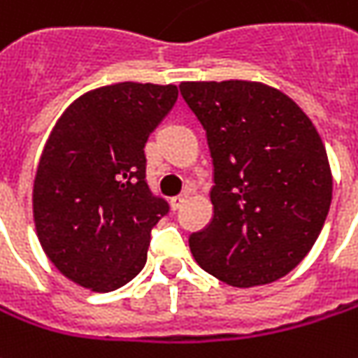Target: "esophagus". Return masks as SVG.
Here are the masks:
<instances>
[{"label":"esophagus","instance_id":"obj_1","mask_svg":"<svg viewBox=\"0 0 358 358\" xmlns=\"http://www.w3.org/2000/svg\"><path fill=\"white\" fill-rule=\"evenodd\" d=\"M186 199H188V194H180V196H174V198L170 199V206H172V210H180V208L186 203Z\"/></svg>","mask_w":358,"mask_h":358}]
</instances>
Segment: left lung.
Here are the masks:
<instances>
[{
  "mask_svg": "<svg viewBox=\"0 0 358 358\" xmlns=\"http://www.w3.org/2000/svg\"><path fill=\"white\" fill-rule=\"evenodd\" d=\"M206 129L213 217L189 235L194 259L225 284L286 276L310 252L331 206L322 137L290 97L259 82H182Z\"/></svg>",
  "mask_w": 358,
  "mask_h": 358,
  "instance_id": "left-lung-1",
  "label": "left lung"
}]
</instances>
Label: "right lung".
<instances>
[{"label":"right lung","instance_id":"right-lung-1","mask_svg":"<svg viewBox=\"0 0 358 358\" xmlns=\"http://www.w3.org/2000/svg\"><path fill=\"white\" fill-rule=\"evenodd\" d=\"M176 86L121 82L87 92L46 141L33 188L38 241L84 288L111 292L143 271L150 231L170 211L147 184L145 145Z\"/></svg>","mask_w":358,"mask_h":358}]
</instances>
